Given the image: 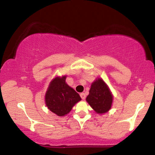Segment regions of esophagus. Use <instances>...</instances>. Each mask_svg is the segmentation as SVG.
<instances>
[{
	"label": "esophagus",
	"mask_w": 155,
	"mask_h": 155,
	"mask_svg": "<svg viewBox=\"0 0 155 155\" xmlns=\"http://www.w3.org/2000/svg\"><path fill=\"white\" fill-rule=\"evenodd\" d=\"M80 96H81V99H82V100H85L86 94H84V93H81V94H80Z\"/></svg>",
	"instance_id": "34e87169"
}]
</instances>
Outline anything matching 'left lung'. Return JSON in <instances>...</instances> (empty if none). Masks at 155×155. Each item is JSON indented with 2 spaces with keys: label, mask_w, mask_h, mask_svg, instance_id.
<instances>
[{
  "label": "left lung",
  "mask_w": 155,
  "mask_h": 155,
  "mask_svg": "<svg viewBox=\"0 0 155 155\" xmlns=\"http://www.w3.org/2000/svg\"><path fill=\"white\" fill-rule=\"evenodd\" d=\"M113 95L103 79L97 78L92 83L86 101L97 114L106 113L111 109Z\"/></svg>",
  "instance_id": "obj_1"
}]
</instances>
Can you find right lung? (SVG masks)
Segmentation results:
<instances>
[{
	"instance_id": "obj_1",
	"label": "right lung",
	"mask_w": 155,
	"mask_h": 155,
	"mask_svg": "<svg viewBox=\"0 0 155 155\" xmlns=\"http://www.w3.org/2000/svg\"><path fill=\"white\" fill-rule=\"evenodd\" d=\"M66 79V76L54 78L45 95V102L48 109L61 117L68 114L75 104L81 100L79 94L67 84Z\"/></svg>"
}]
</instances>
